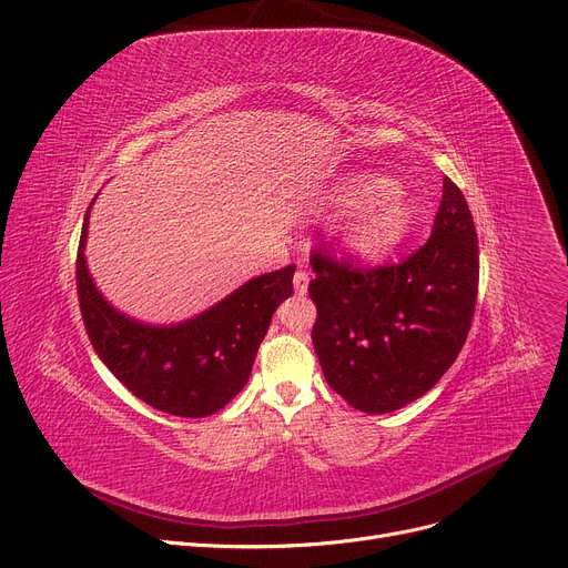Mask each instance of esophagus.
<instances>
[{
  "instance_id": "1",
  "label": "esophagus",
  "mask_w": 568,
  "mask_h": 568,
  "mask_svg": "<svg viewBox=\"0 0 568 568\" xmlns=\"http://www.w3.org/2000/svg\"><path fill=\"white\" fill-rule=\"evenodd\" d=\"M307 286H310V275L305 271H297L293 275V288L297 295H305L307 293Z\"/></svg>"
}]
</instances>
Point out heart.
I'll list each match as a JSON object with an SVG mask.
<instances>
[{"label": "heart", "mask_w": 568, "mask_h": 568, "mask_svg": "<svg viewBox=\"0 0 568 568\" xmlns=\"http://www.w3.org/2000/svg\"><path fill=\"white\" fill-rule=\"evenodd\" d=\"M327 202L339 211H353L344 226V245L364 258L392 252L410 231L415 209L410 199L381 174H348L332 185Z\"/></svg>", "instance_id": "1"}]
</instances>
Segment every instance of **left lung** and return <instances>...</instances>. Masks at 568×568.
Segmentation results:
<instances>
[{"label": "left lung", "mask_w": 568, "mask_h": 568, "mask_svg": "<svg viewBox=\"0 0 568 568\" xmlns=\"http://www.w3.org/2000/svg\"><path fill=\"white\" fill-rule=\"evenodd\" d=\"M310 261L314 351L353 408L392 413L443 378L468 339L479 288L475 220L452 179L430 239L406 261L359 268L325 247Z\"/></svg>", "instance_id": "left-lung-1"}]
</instances>
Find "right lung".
I'll return each instance as SVG.
<instances>
[{
	"instance_id": "add662e5",
	"label": "right lung",
	"mask_w": 568,
	"mask_h": 568,
	"mask_svg": "<svg viewBox=\"0 0 568 568\" xmlns=\"http://www.w3.org/2000/svg\"><path fill=\"white\" fill-rule=\"evenodd\" d=\"M89 211L78 250V297L87 335L108 369L151 408L209 417L236 396L282 300L293 293L295 265L245 282L222 303L179 325H146L116 312L95 288L87 258Z\"/></svg>"
}]
</instances>
